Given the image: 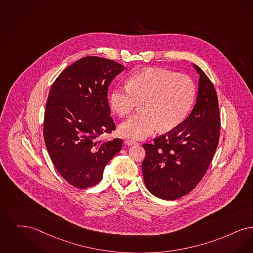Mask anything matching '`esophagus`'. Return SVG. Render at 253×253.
Listing matches in <instances>:
<instances>
[{
	"label": "esophagus",
	"instance_id": "1",
	"mask_svg": "<svg viewBox=\"0 0 253 253\" xmlns=\"http://www.w3.org/2000/svg\"><path fill=\"white\" fill-rule=\"evenodd\" d=\"M125 143H126V145H133V144H136L137 142L133 141L131 139H126V140H125Z\"/></svg>",
	"mask_w": 253,
	"mask_h": 253
}]
</instances>
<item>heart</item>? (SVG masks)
Listing matches in <instances>:
<instances>
[{
    "mask_svg": "<svg viewBox=\"0 0 253 253\" xmlns=\"http://www.w3.org/2000/svg\"><path fill=\"white\" fill-rule=\"evenodd\" d=\"M197 94L191 77L164 69H144L128 77L126 87L110 93L112 110L122 118L130 116L141 104L139 115L123 123L122 136L143 140L161 131H170L186 119Z\"/></svg>",
    "mask_w": 253,
    "mask_h": 253,
    "instance_id": "1",
    "label": "heart"
}]
</instances>
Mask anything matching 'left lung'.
Here are the masks:
<instances>
[{
    "label": "left lung",
    "mask_w": 253,
    "mask_h": 253,
    "mask_svg": "<svg viewBox=\"0 0 253 253\" xmlns=\"http://www.w3.org/2000/svg\"><path fill=\"white\" fill-rule=\"evenodd\" d=\"M199 74L197 103L177 127L144 143L142 165L145 186L157 198L174 200L189 194L206 174L220 134L216 90L206 74Z\"/></svg>",
    "instance_id": "8db88e82"
}]
</instances>
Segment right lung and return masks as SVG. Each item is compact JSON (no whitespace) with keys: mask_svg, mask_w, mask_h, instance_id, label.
Wrapping results in <instances>:
<instances>
[{"mask_svg":"<svg viewBox=\"0 0 253 253\" xmlns=\"http://www.w3.org/2000/svg\"><path fill=\"white\" fill-rule=\"evenodd\" d=\"M125 66L108 58L85 56L57 77L44 115L45 145L55 169L79 189L94 186L122 148L121 139L99 140L116 126L110 117L108 89Z\"/></svg>","mask_w":253,"mask_h":253,"instance_id":"obj_1","label":"right lung"}]
</instances>
